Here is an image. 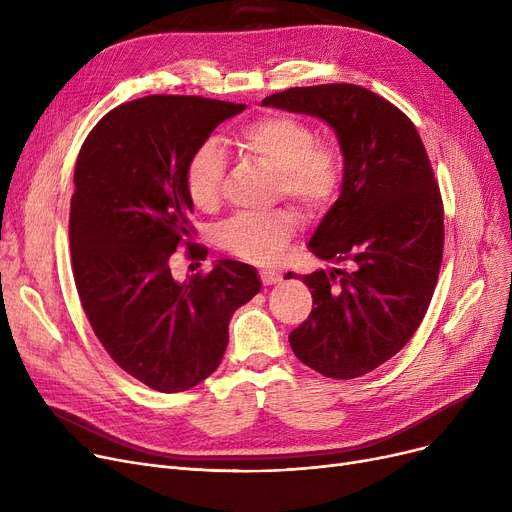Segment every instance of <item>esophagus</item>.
Returning a JSON list of instances; mask_svg holds the SVG:
<instances>
[{
    "mask_svg": "<svg viewBox=\"0 0 512 512\" xmlns=\"http://www.w3.org/2000/svg\"><path fill=\"white\" fill-rule=\"evenodd\" d=\"M259 276H261L263 286H272V284H278L282 280V276L278 272H272V270H261Z\"/></svg>",
    "mask_w": 512,
    "mask_h": 512,
    "instance_id": "obj_1",
    "label": "esophagus"
}]
</instances>
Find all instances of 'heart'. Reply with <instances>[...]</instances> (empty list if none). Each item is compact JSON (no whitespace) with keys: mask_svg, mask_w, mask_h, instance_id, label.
<instances>
[{"mask_svg":"<svg viewBox=\"0 0 512 512\" xmlns=\"http://www.w3.org/2000/svg\"><path fill=\"white\" fill-rule=\"evenodd\" d=\"M234 145L278 176V193L303 213L317 215L336 199L342 184V155L330 141H315L309 122L288 114H265L242 126ZM226 157L215 141H203L186 161L184 186L197 209L220 205ZM299 228L297 215L278 209L267 215H238L228 220L218 242L230 255L251 263H276Z\"/></svg>","mask_w":512,"mask_h":512,"instance_id":"b5f03b06","label":"heart"}]
</instances>
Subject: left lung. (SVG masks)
Instances as JSON below:
<instances>
[{"label": "left lung", "instance_id": "1", "mask_svg": "<svg viewBox=\"0 0 512 512\" xmlns=\"http://www.w3.org/2000/svg\"><path fill=\"white\" fill-rule=\"evenodd\" d=\"M261 105L315 116L336 132L344 157L340 197L307 247L348 267L301 276L315 307L288 340L326 378H359L413 338L432 301L444 249L432 164L415 124L369 89L294 87Z\"/></svg>", "mask_w": 512, "mask_h": 512}]
</instances>
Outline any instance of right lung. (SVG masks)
Returning a JSON list of instances; mask_svg holds the SVG:
<instances>
[{"instance_id": "1", "label": "right lung", "mask_w": 512, "mask_h": 512, "mask_svg": "<svg viewBox=\"0 0 512 512\" xmlns=\"http://www.w3.org/2000/svg\"><path fill=\"white\" fill-rule=\"evenodd\" d=\"M245 107L193 95L134 99L97 122L76 159L68 230L80 303L107 355L157 392L209 378L232 313L261 290L255 267L232 259L184 282L170 270L193 236L186 161Z\"/></svg>"}]
</instances>
